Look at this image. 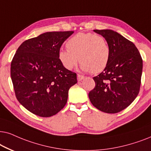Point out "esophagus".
<instances>
[{
    "label": "esophagus",
    "instance_id": "34e87169",
    "mask_svg": "<svg viewBox=\"0 0 151 151\" xmlns=\"http://www.w3.org/2000/svg\"><path fill=\"white\" fill-rule=\"evenodd\" d=\"M84 79V76L81 75V74H77V80L78 81H81V80Z\"/></svg>",
    "mask_w": 151,
    "mask_h": 151
}]
</instances>
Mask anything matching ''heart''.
<instances>
[{
	"mask_svg": "<svg viewBox=\"0 0 151 151\" xmlns=\"http://www.w3.org/2000/svg\"><path fill=\"white\" fill-rule=\"evenodd\" d=\"M66 46L68 49L59 51V59L68 70L72 69L79 60L83 71L98 73L105 69L109 61V45L101 36L79 33L68 40Z\"/></svg>",
	"mask_w": 151,
	"mask_h": 151,
	"instance_id": "heart-1",
	"label": "heart"
}]
</instances>
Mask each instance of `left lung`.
Here are the masks:
<instances>
[{
	"label": "left lung",
	"mask_w": 151,
	"mask_h": 151,
	"mask_svg": "<svg viewBox=\"0 0 151 151\" xmlns=\"http://www.w3.org/2000/svg\"><path fill=\"white\" fill-rule=\"evenodd\" d=\"M109 45L110 55L104 71L93 77L95 87L88 94L94 107L116 113L135 99L141 85L143 62L134 44L111 29H94Z\"/></svg>",
	"instance_id": "1"
}]
</instances>
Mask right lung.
I'll return each instance as SVG.
<instances>
[{"mask_svg":"<svg viewBox=\"0 0 151 151\" xmlns=\"http://www.w3.org/2000/svg\"><path fill=\"white\" fill-rule=\"evenodd\" d=\"M73 31L49 32L26 40L11 63V79L17 99L36 115L49 117L68 101V91L77 83V74L63 67L59 52Z\"/></svg>","mask_w":151,"mask_h":151,"instance_id":"add662e5","label":"right lung"}]
</instances>
